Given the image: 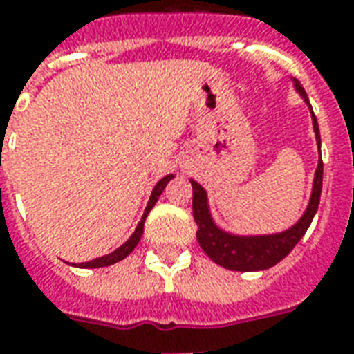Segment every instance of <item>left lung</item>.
<instances>
[{
    "label": "left lung",
    "instance_id": "obj_1",
    "mask_svg": "<svg viewBox=\"0 0 354 354\" xmlns=\"http://www.w3.org/2000/svg\"><path fill=\"white\" fill-rule=\"evenodd\" d=\"M296 90L299 95H303L305 102L308 104L307 93L303 90L299 82H296ZM310 106V104H308ZM313 110V108H310ZM314 132H316V141L318 147L322 143L319 139V128L316 115L313 113ZM322 182H324V161L319 158L318 169L314 174V187L313 196L308 202V207L305 215L299 218L297 224L286 230L283 233L275 235H263V236H236L222 232L215 226V222L209 215L207 207V194L204 187L191 180L193 183V216L196 222V239H198L200 248L207 253V257L213 259L216 264H221L227 270H236V272H257V270L272 268L281 259H285L288 253L294 250L299 239L305 235V232L310 226L316 211L319 205V194H322Z\"/></svg>",
    "mask_w": 354,
    "mask_h": 354
}]
</instances>
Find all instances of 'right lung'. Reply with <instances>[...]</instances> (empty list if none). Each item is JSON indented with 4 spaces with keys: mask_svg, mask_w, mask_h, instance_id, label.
Returning <instances> with one entry per match:
<instances>
[{
    "mask_svg": "<svg viewBox=\"0 0 354 354\" xmlns=\"http://www.w3.org/2000/svg\"><path fill=\"white\" fill-rule=\"evenodd\" d=\"M172 178L174 176H172V174H169V176L161 178L160 182L156 183V187L152 189V194H150L149 204H147V209H145V213H143V218H141V222H139L138 227H136L133 235L130 236V239H128V241L124 242L121 248H118L115 252L108 253V255H102V257H99V259H93V261H88V263L77 264V266H79V268H102V266H110V264L118 263V261H122V259L127 257V255H130L133 248L138 246V242H139V239H141V235H143L145 218H147V215L150 213V209L154 207V204L158 202V198H160V194L163 193V189L167 187V183L171 182Z\"/></svg>",
    "mask_w": 354,
    "mask_h": 354,
    "instance_id": "add662e5",
    "label": "right lung"
}]
</instances>
